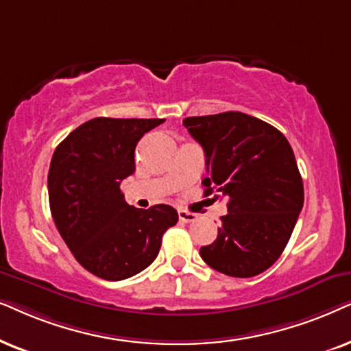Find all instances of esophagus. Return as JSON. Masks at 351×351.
<instances>
[{"label":"esophagus","instance_id":"obj_1","mask_svg":"<svg viewBox=\"0 0 351 351\" xmlns=\"http://www.w3.org/2000/svg\"><path fill=\"white\" fill-rule=\"evenodd\" d=\"M178 218H180V221H183V223H191L197 218V215L186 212V210H178Z\"/></svg>","mask_w":351,"mask_h":351}]
</instances>
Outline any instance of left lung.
<instances>
[{
  "label": "left lung",
  "instance_id": "obj_1",
  "mask_svg": "<svg viewBox=\"0 0 351 351\" xmlns=\"http://www.w3.org/2000/svg\"><path fill=\"white\" fill-rule=\"evenodd\" d=\"M183 125L204 147V195L230 199L217 239L200 247V256L226 276L263 273L286 249L303 207L291 144L279 130L242 112L188 117Z\"/></svg>",
  "mask_w": 351,
  "mask_h": 351
}]
</instances>
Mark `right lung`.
<instances>
[{
    "label": "right lung",
    "instance_id": "add662e5",
    "mask_svg": "<svg viewBox=\"0 0 351 351\" xmlns=\"http://www.w3.org/2000/svg\"><path fill=\"white\" fill-rule=\"evenodd\" d=\"M165 119H97L73 130L56 147L48 173L51 215L83 268L121 281L157 258L162 236L178 212L158 204L143 210L125 202L120 183L134 173V149Z\"/></svg>",
    "mask_w": 351,
    "mask_h": 351
}]
</instances>
